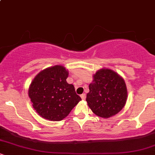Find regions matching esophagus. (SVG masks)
<instances>
[{
  "label": "esophagus",
  "mask_w": 155,
  "mask_h": 155,
  "mask_svg": "<svg viewBox=\"0 0 155 155\" xmlns=\"http://www.w3.org/2000/svg\"><path fill=\"white\" fill-rule=\"evenodd\" d=\"M81 99H82V100H85V98H86V94H81Z\"/></svg>",
  "instance_id": "esophagus-1"
}]
</instances>
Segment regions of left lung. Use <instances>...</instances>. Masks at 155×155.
I'll return each instance as SVG.
<instances>
[{"label":"left lung","mask_w":155,"mask_h":155,"mask_svg":"<svg viewBox=\"0 0 155 155\" xmlns=\"http://www.w3.org/2000/svg\"><path fill=\"white\" fill-rule=\"evenodd\" d=\"M92 77L86 98L89 107L102 118L114 116L125 106L127 99L124 79L109 68L100 69Z\"/></svg>","instance_id":"1"}]
</instances>
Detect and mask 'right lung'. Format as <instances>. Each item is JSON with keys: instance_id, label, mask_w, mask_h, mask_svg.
Segmentation results:
<instances>
[{"instance_id": "1", "label": "right lung", "mask_w": 155, "mask_h": 155, "mask_svg": "<svg viewBox=\"0 0 155 155\" xmlns=\"http://www.w3.org/2000/svg\"><path fill=\"white\" fill-rule=\"evenodd\" d=\"M68 71L60 65L47 68L35 76L28 90L33 107L39 116L60 121L81 100L73 84L66 81Z\"/></svg>"}]
</instances>
